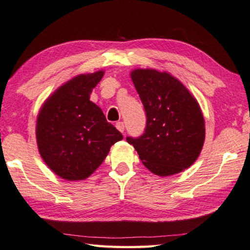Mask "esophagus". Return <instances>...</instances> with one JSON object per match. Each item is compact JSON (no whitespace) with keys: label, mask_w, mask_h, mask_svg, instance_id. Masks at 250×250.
Returning a JSON list of instances; mask_svg holds the SVG:
<instances>
[{"label":"esophagus","mask_w":250,"mask_h":250,"mask_svg":"<svg viewBox=\"0 0 250 250\" xmlns=\"http://www.w3.org/2000/svg\"><path fill=\"white\" fill-rule=\"evenodd\" d=\"M116 128L118 129L120 132H124V131H125V124H124V122H121V121L117 122V124H116Z\"/></svg>","instance_id":"34e87169"}]
</instances>
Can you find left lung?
I'll return each mask as SVG.
<instances>
[{"label": "left lung", "instance_id": "8db88e82", "mask_svg": "<svg viewBox=\"0 0 250 250\" xmlns=\"http://www.w3.org/2000/svg\"><path fill=\"white\" fill-rule=\"evenodd\" d=\"M146 112L144 133L126 136L142 163L151 172L168 177L190 167L202 151L205 120L197 101L168 72H131Z\"/></svg>", "mask_w": 250, "mask_h": 250}]
</instances>
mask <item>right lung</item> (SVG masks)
Segmentation results:
<instances>
[{
  "mask_svg": "<svg viewBox=\"0 0 250 250\" xmlns=\"http://www.w3.org/2000/svg\"><path fill=\"white\" fill-rule=\"evenodd\" d=\"M104 71L79 75L44 103L38 115V148L48 168L68 181L89 178L124 136L90 101Z\"/></svg>",
  "mask_w": 250,
  "mask_h": 250,
  "instance_id": "1",
  "label": "right lung"
}]
</instances>
